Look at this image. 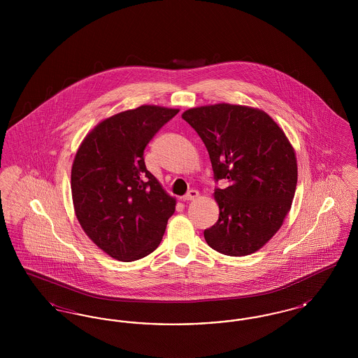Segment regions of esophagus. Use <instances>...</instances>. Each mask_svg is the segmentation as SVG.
Segmentation results:
<instances>
[{
	"instance_id": "34e87169",
	"label": "esophagus",
	"mask_w": 358,
	"mask_h": 358,
	"mask_svg": "<svg viewBox=\"0 0 358 358\" xmlns=\"http://www.w3.org/2000/svg\"><path fill=\"white\" fill-rule=\"evenodd\" d=\"M200 196V193L197 192V190H194V189H192V190H189L185 196H182V201H190V200H194V199H197Z\"/></svg>"
}]
</instances>
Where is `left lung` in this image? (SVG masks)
<instances>
[{
    "instance_id": "left-lung-1",
    "label": "left lung",
    "mask_w": 358,
    "mask_h": 358,
    "mask_svg": "<svg viewBox=\"0 0 358 358\" xmlns=\"http://www.w3.org/2000/svg\"><path fill=\"white\" fill-rule=\"evenodd\" d=\"M182 120L197 131L209 154L219 220L205 229L210 248L228 256L260 250L291 209L298 166L292 145L263 110L217 103L189 108Z\"/></svg>"
}]
</instances>
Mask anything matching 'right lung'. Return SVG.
Masks as SVG:
<instances>
[{
  "label": "right lung",
  "instance_id": "right-lung-1",
  "mask_svg": "<svg viewBox=\"0 0 358 358\" xmlns=\"http://www.w3.org/2000/svg\"><path fill=\"white\" fill-rule=\"evenodd\" d=\"M180 110L143 104L99 122L80 143L71 171L76 219L103 252L134 262L159 245L174 213L169 196L146 169L143 150Z\"/></svg>",
  "mask_w": 358,
  "mask_h": 358
}]
</instances>
